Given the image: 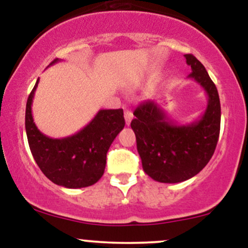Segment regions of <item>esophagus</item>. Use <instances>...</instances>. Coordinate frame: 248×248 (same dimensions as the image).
Instances as JSON below:
<instances>
[{
	"label": "esophagus",
	"instance_id": "1",
	"mask_svg": "<svg viewBox=\"0 0 248 248\" xmlns=\"http://www.w3.org/2000/svg\"><path fill=\"white\" fill-rule=\"evenodd\" d=\"M132 119H133V113L130 112V110H126V112H124V120H126L127 126H129Z\"/></svg>",
	"mask_w": 248,
	"mask_h": 248
}]
</instances>
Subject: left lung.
I'll return each instance as SVG.
<instances>
[{"label":"left lung","instance_id":"1","mask_svg":"<svg viewBox=\"0 0 248 248\" xmlns=\"http://www.w3.org/2000/svg\"><path fill=\"white\" fill-rule=\"evenodd\" d=\"M193 79L207 94L203 115L190 124L171 121L155 100L141 102L134 110L130 127L142 168L161 183H179L193 177L211 160L220 130V101L216 85L205 67L192 55H184Z\"/></svg>","mask_w":248,"mask_h":248}]
</instances>
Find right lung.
<instances>
[{
	"label": "right lung",
	"instance_id": "add662e5",
	"mask_svg": "<svg viewBox=\"0 0 248 248\" xmlns=\"http://www.w3.org/2000/svg\"><path fill=\"white\" fill-rule=\"evenodd\" d=\"M57 62L58 59H55L51 65ZM38 81L39 78L28 98L25 109V130L37 166L57 186L69 189L93 186L104 175L110 144L124 129V110L100 109L78 133L67 138L51 139L39 132L31 112Z\"/></svg>",
	"mask_w": 248,
	"mask_h": 248
}]
</instances>
